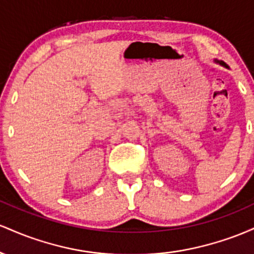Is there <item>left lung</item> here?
Wrapping results in <instances>:
<instances>
[{
  "label": "left lung",
  "mask_w": 254,
  "mask_h": 254,
  "mask_svg": "<svg viewBox=\"0 0 254 254\" xmlns=\"http://www.w3.org/2000/svg\"><path fill=\"white\" fill-rule=\"evenodd\" d=\"M215 62H216V63H220V64H221V65L226 66V68H227V66H228V65H227V64H226V63H224V62H222V61H216V60H215Z\"/></svg>",
  "instance_id": "left-lung-1"
}]
</instances>
